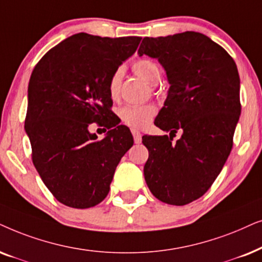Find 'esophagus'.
<instances>
[{
  "label": "esophagus",
  "instance_id": "1",
  "mask_svg": "<svg viewBox=\"0 0 262 262\" xmlns=\"http://www.w3.org/2000/svg\"><path fill=\"white\" fill-rule=\"evenodd\" d=\"M132 134H133V138H134V141H135V144H140L141 142V133L138 130V129H132Z\"/></svg>",
  "mask_w": 262,
  "mask_h": 262
}]
</instances>
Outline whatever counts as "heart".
<instances>
[{
	"label": "heart",
	"mask_w": 262,
	"mask_h": 262,
	"mask_svg": "<svg viewBox=\"0 0 262 262\" xmlns=\"http://www.w3.org/2000/svg\"><path fill=\"white\" fill-rule=\"evenodd\" d=\"M133 71L139 78L145 80L149 85H156L160 80L159 66L155 61L141 58L133 63ZM122 69L118 68L113 72L107 80V92L113 99H117L120 97L121 83H122ZM157 109L152 104H141V105H127L122 107L120 111L121 120L125 124L133 128H145L149 124L152 118L156 116Z\"/></svg>",
	"instance_id": "obj_1"
}]
</instances>
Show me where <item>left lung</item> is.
I'll return each mask as SVG.
<instances>
[{"label":"left lung","instance_id":"obj_1","mask_svg":"<svg viewBox=\"0 0 262 262\" xmlns=\"http://www.w3.org/2000/svg\"><path fill=\"white\" fill-rule=\"evenodd\" d=\"M138 54L157 58L170 83L155 121L170 135L142 137L149 153L145 181L158 200L183 206L210 189L231 152L241 115L238 71L221 45L193 31L145 37Z\"/></svg>","mask_w":262,"mask_h":262}]
</instances>
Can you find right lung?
Masks as SVG:
<instances>
[{
    "mask_svg": "<svg viewBox=\"0 0 262 262\" xmlns=\"http://www.w3.org/2000/svg\"><path fill=\"white\" fill-rule=\"evenodd\" d=\"M141 37L76 33L50 49L29 82L25 130L40 179L61 204L90 208L106 198L115 170L134 144L113 114L107 80L137 51ZM96 121L108 128L98 141Z\"/></svg>",
    "mask_w": 262,
    "mask_h": 262,
    "instance_id": "obj_1",
    "label": "right lung"
}]
</instances>
